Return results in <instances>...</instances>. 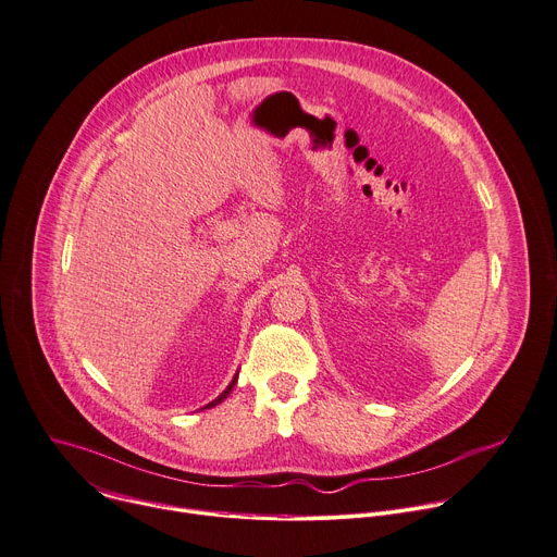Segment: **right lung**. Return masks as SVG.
<instances>
[{
	"instance_id": "right-lung-1",
	"label": "right lung",
	"mask_w": 557,
	"mask_h": 557,
	"mask_svg": "<svg viewBox=\"0 0 557 557\" xmlns=\"http://www.w3.org/2000/svg\"><path fill=\"white\" fill-rule=\"evenodd\" d=\"M236 381H238V372H236V376H234V379H232V383H230V385H227V387H225V392H223V394H221V396H219V398H214V400H212V403H208V405H206V407H201V409H210V407H214V405H219V403H223V400H225V398H227V396H230V394H232V389H234V385H236Z\"/></svg>"
}]
</instances>
